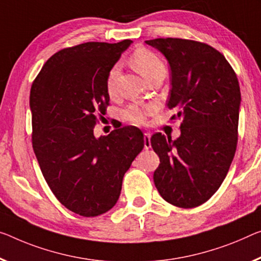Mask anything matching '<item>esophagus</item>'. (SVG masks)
Masks as SVG:
<instances>
[{"mask_svg":"<svg viewBox=\"0 0 261 261\" xmlns=\"http://www.w3.org/2000/svg\"><path fill=\"white\" fill-rule=\"evenodd\" d=\"M143 140H144V149H149V148L151 147V143H150V134H149V133H144Z\"/></svg>","mask_w":261,"mask_h":261,"instance_id":"1","label":"esophagus"}]
</instances>
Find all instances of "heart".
<instances>
[{
    "label": "heart",
    "mask_w": 261,
    "mask_h": 261,
    "mask_svg": "<svg viewBox=\"0 0 261 261\" xmlns=\"http://www.w3.org/2000/svg\"><path fill=\"white\" fill-rule=\"evenodd\" d=\"M132 64L135 67V70L142 75L144 79L149 78L151 74L160 70H166L164 64L161 62L158 56L154 55L153 52L146 49L136 50L133 56H132ZM118 65L113 66L108 73L107 77V92L111 95L114 94L115 91V79L118 75ZM155 110L154 106H143V105H132L128 107V110L125 112V117L128 121L140 125L144 122V119L149 113Z\"/></svg>",
    "instance_id": "obj_1"
}]
</instances>
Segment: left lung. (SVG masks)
<instances>
[{"mask_svg":"<svg viewBox=\"0 0 261 261\" xmlns=\"http://www.w3.org/2000/svg\"><path fill=\"white\" fill-rule=\"evenodd\" d=\"M166 57L171 71L167 106L181 119L175 141L156 133L151 147L160 158L156 189L172 205L190 209L205 203L231 166L238 141L242 97L233 69L207 44L181 38L146 41Z\"/></svg>","mask_w":261,"mask_h":261,"instance_id":"obj_1","label":"left lung"}]
</instances>
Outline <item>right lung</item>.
I'll return each mask as SVG.
<instances>
[{
  "label": "right lung",
  "instance_id": "1",
  "mask_svg": "<svg viewBox=\"0 0 261 261\" xmlns=\"http://www.w3.org/2000/svg\"><path fill=\"white\" fill-rule=\"evenodd\" d=\"M129 39L63 49L44 64L30 91L33 147L47 186L64 206L95 217L118 202L122 178L143 149L142 132L120 127L95 138L110 102L108 73Z\"/></svg>",
  "mask_w": 261,
  "mask_h": 261
}]
</instances>
